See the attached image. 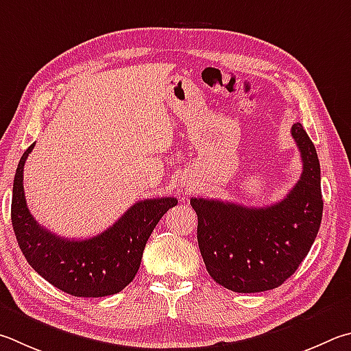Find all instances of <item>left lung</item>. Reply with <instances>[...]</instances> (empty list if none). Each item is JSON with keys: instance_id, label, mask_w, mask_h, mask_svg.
<instances>
[{"instance_id": "1", "label": "left lung", "mask_w": 351, "mask_h": 351, "mask_svg": "<svg viewBox=\"0 0 351 351\" xmlns=\"http://www.w3.org/2000/svg\"><path fill=\"white\" fill-rule=\"evenodd\" d=\"M302 173L282 201L245 207L192 197L197 244L208 275L238 293L276 289L296 271L313 245L322 219L321 165L301 123L291 125Z\"/></svg>"}]
</instances>
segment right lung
<instances>
[{
	"label": "right lung",
	"instance_id": "add662e5",
	"mask_svg": "<svg viewBox=\"0 0 351 351\" xmlns=\"http://www.w3.org/2000/svg\"><path fill=\"white\" fill-rule=\"evenodd\" d=\"M35 143L18 164L12 192V226L24 258L56 289L80 298L114 295L129 285L141 265L144 247L159 219L178 204L176 197L138 201L103 233L88 239L56 237L30 215L23 170Z\"/></svg>",
	"mask_w": 351,
	"mask_h": 351
}]
</instances>
